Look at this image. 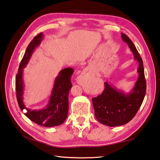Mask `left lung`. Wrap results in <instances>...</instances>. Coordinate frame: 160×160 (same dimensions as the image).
<instances>
[{
	"label": "left lung",
	"instance_id": "8db88e82",
	"mask_svg": "<svg viewBox=\"0 0 160 160\" xmlns=\"http://www.w3.org/2000/svg\"><path fill=\"white\" fill-rule=\"evenodd\" d=\"M121 37L133 53L135 60L139 63L138 69L139 77L133 90L128 94L116 90L108 82H105V90L102 94L92 98L96 118L101 124L109 127L123 125L131 121L140 109L146 94L147 84L142 59L127 35L122 33Z\"/></svg>",
	"mask_w": 160,
	"mask_h": 160
}]
</instances>
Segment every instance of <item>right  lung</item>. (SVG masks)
Here are the masks:
<instances>
[{
  "label": "right lung",
  "mask_w": 160,
  "mask_h": 160,
  "mask_svg": "<svg viewBox=\"0 0 160 160\" xmlns=\"http://www.w3.org/2000/svg\"><path fill=\"white\" fill-rule=\"evenodd\" d=\"M43 36L42 33H39L28 45L16 77V92L20 109L26 112L24 115L39 125L51 127L62 125L68 116V94L72 86L70 79L74 70L72 68H66L60 71L55 80L47 108L43 109L33 110L25 107L23 102V68L29 62L35 47L40 45Z\"/></svg>",
  "instance_id": "right-lung-1"
}]
</instances>
